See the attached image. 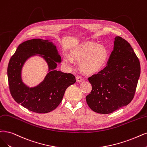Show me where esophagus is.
<instances>
[{"label": "esophagus", "instance_id": "34e87169", "mask_svg": "<svg viewBox=\"0 0 147 147\" xmlns=\"http://www.w3.org/2000/svg\"><path fill=\"white\" fill-rule=\"evenodd\" d=\"M76 80L78 82H82V81H83L84 79L81 76H80L78 75V76H76Z\"/></svg>", "mask_w": 147, "mask_h": 147}]
</instances>
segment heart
I'll list each match as a JSON object with an SVG mask.
<instances>
[{
    "instance_id": "1",
    "label": "heart",
    "mask_w": 147,
    "mask_h": 147,
    "mask_svg": "<svg viewBox=\"0 0 147 147\" xmlns=\"http://www.w3.org/2000/svg\"><path fill=\"white\" fill-rule=\"evenodd\" d=\"M108 57L106 48L96 43L88 42L83 43L71 53V56L65 54L63 62L65 65L73 68L74 60L80 62V67L87 74L94 73L99 71L105 63Z\"/></svg>"
}]
</instances>
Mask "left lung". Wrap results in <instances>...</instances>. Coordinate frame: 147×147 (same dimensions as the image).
<instances>
[{"mask_svg": "<svg viewBox=\"0 0 147 147\" xmlns=\"http://www.w3.org/2000/svg\"><path fill=\"white\" fill-rule=\"evenodd\" d=\"M140 74V62L131 46L116 36L107 66L88 78L92 90L86 97L88 105L100 114L127 105L134 98Z\"/></svg>", "mask_w": 147, "mask_h": 147, "instance_id": "1", "label": "left lung"}]
</instances>
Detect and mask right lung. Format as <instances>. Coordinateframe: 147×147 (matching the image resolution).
Wrapping results in <instances>:
<instances>
[{
  "mask_svg": "<svg viewBox=\"0 0 147 147\" xmlns=\"http://www.w3.org/2000/svg\"><path fill=\"white\" fill-rule=\"evenodd\" d=\"M39 54L49 65V73L45 80L33 88L22 82L21 71L29 57ZM61 62L56 47L48 40L33 39L20 43L8 63L7 74L10 93L14 100L28 110L37 113L52 111L61 102L65 91L76 82L75 76L56 70L57 62Z\"/></svg>",
  "mask_w": 147,
  "mask_h": 147,
  "instance_id": "add662e5",
  "label": "right lung"
}]
</instances>
